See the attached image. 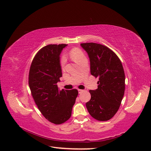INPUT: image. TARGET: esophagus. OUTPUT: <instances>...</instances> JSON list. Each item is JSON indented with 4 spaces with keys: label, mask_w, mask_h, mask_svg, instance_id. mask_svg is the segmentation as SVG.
I'll return each mask as SVG.
<instances>
[{
    "label": "esophagus",
    "mask_w": 151,
    "mask_h": 151,
    "mask_svg": "<svg viewBox=\"0 0 151 151\" xmlns=\"http://www.w3.org/2000/svg\"><path fill=\"white\" fill-rule=\"evenodd\" d=\"M78 93H81L82 92L84 91V90H83V89H78Z\"/></svg>",
    "instance_id": "obj_1"
}]
</instances>
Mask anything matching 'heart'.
<instances>
[{
	"mask_svg": "<svg viewBox=\"0 0 151 151\" xmlns=\"http://www.w3.org/2000/svg\"><path fill=\"white\" fill-rule=\"evenodd\" d=\"M70 56L71 57V58L75 61V62L78 63V61L82 58L83 57H84V54L77 48H75V49H73L71 50L70 51ZM65 64V57L62 56L60 59V65L62 67H63Z\"/></svg>",
	"mask_w": 151,
	"mask_h": 151,
	"instance_id": "b5f03b06",
	"label": "heart"
}]
</instances>
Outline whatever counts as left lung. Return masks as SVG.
<instances>
[{
	"mask_svg": "<svg viewBox=\"0 0 151 151\" xmlns=\"http://www.w3.org/2000/svg\"><path fill=\"white\" fill-rule=\"evenodd\" d=\"M81 45L88 54L91 75L99 78L98 88L89 90L91 99L86 102V108L95 119L108 121L117 113L124 96L123 65L116 54L107 47L95 43Z\"/></svg>",
	"mask_w": 151,
	"mask_h": 151,
	"instance_id": "obj_1",
	"label": "left lung"
}]
</instances>
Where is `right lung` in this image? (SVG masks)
<instances>
[{"label":"right lung","mask_w":151,"mask_h":151,"mask_svg":"<svg viewBox=\"0 0 151 151\" xmlns=\"http://www.w3.org/2000/svg\"><path fill=\"white\" fill-rule=\"evenodd\" d=\"M67 45H48L41 49L31 63L28 84L41 113L52 123H65L71 116L77 89L59 90L57 82L62 76L60 55Z\"/></svg>","instance_id":"1"}]
</instances>
